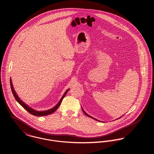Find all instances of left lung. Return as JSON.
<instances>
[{
	"label": "left lung",
	"instance_id": "1",
	"mask_svg": "<svg viewBox=\"0 0 154 154\" xmlns=\"http://www.w3.org/2000/svg\"><path fill=\"white\" fill-rule=\"evenodd\" d=\"M82 109V111H83V112H84V114H85V115H87V116H88V117H91V118H92V119H95V120H97V119H94V117H91V116H89V115H88V114H87V113H86V112H85V111H84V110H83V109ZM98 121H99V120H98Z\"/></svg>",
	"mask_w": 154,
	"mask_h": 154
}]
</instances>
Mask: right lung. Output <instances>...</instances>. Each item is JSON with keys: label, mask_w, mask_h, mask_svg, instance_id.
<instances>
[{"label": "right lung", "mask_w": 154, "mask_h": 154, "mask_svg": "<svg viewBox=\"0 0 154 154\" xmlns=\"http://www.w3.org/2000/svg\"><path fill=\"white\" fill-rule=\"evenodd\" d=\"M10 84H11V90H12V94L15 97V98L16 99V100L18 101V103L21 105L22 106V107H23L25 110H26L28 112H29L30 114L34 115V116H47V115H48V114H50L51 113H53V112H54L56 110H57L59 107L60 106L63 98L65 97L66 95V93L67 92V91L69 90V89H68L66 92H65V94H63V95L62 96V97L61 98V99L60 100L59 102L57 104V105L55 106V107H53L52 109H50V110H45V111H37V110H34L32 109H31V107H29L28 106H27L25 103H24L22 100L18 97V96L17 95L15 91L14 90V88L13 87V85H12V80L11 79H10Z\"/></svg>", "instance_id": "1"}]
</instances>
